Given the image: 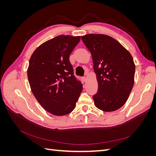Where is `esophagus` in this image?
<instances>
[{
	"mask_svg": "<svg viewBox=\"0 0 156 156\" xmlns=\"http://www.w3.org/2000/svg\"><path fill=\"white\" fill-rule=\"evenodd\" d=\"M82 79L84 82H86L87 80V77H82Z\"/></svg>",
	"mask_w": 156,
	"mask_h": 156,
	"instance_id": "34e87169",
	"label": "esophagus"
}]
</instances>
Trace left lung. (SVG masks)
<instances>
[{
  "label": "left lung",
  "mask_w": 156,
  "mask_h": 156,
  "mask_svg": "<svg viewBox=\"0 0 156 156\" xmlns=\"http://www.w3.org/2000/svg\"><path fill=\"white\" fill-rule=\"evenodd\" d=\"M81 39L90 51L98 92L94 105L112 112L123 106L134 84L135 65L129 52L119 41L105 34H88Z\"/></svg>",
  "instance_id": "left-lung-1"
}]
</instances>
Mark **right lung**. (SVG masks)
<instances>
[{
  "instance_id": "right-lung-1",
  "label": "right lung",
  "mask_w": 156,
  "mask_h": 156,
  "mask_svg": "<svg viewBox=\"0 0 156 156\" xmlns=\"http://www.w3.org/2000/svg\"><path fill=\"white\" fill-rule=\"evenodd\" d=\"M80 39L81 36H56L37 47L29 60L27 76L31 90L42 107L53 115L72 112L83 90L69 60Z\"/></svg>"
}]
</instances>
